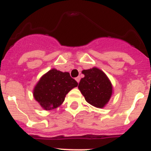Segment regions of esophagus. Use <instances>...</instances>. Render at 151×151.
Listing matches in <instances>:
<instances>
[{"mask_svg":"<svg viewBox=\"0 0 151 151\" xmlns=\"http://www.w3.org/2000/svg\"><path fill=\"white\" fill-rule=\"evenodd\" d=\"M76 82L77 83H79V81H80V76H78V77H76Z\"/></svg>","mask_w":151,"mask_h":151,"instance_id":"esophagus-1","label":"esophagus"}]
</instances>
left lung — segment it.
Here are the masks:
<instances>
[{
    "label": "left lung",
    "instance_id": "obj_1",
    "mask_svg": "<svg viewBox=\"0 0 151 151\" xmlns=\"http://www.w3.org/2000/svg\"><path fill=\"white\" fill-rule=\"evenodd\" d=\"M85 77L81 78L78 88L87 103L98 108H103L112 95V85L109 78L99 68L83 70Z\"/></svg>",
    "mask_w": 151,
    "mask_h": 151
}]
</instances>
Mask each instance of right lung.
Here are the masks:
<instances>
[{"label": "right lung", "mask_w": 151, "mask_h": 151, "mask_svg": "<svg viewBox=\"0 0 151 151\" xmlns=\"http://www.w3.org/2000/svg\"><path fill=\"white\" fill-rule=\"evenodd\" d=\"M78 83L68 73H62L53 68L41 78L34 89V97L46 110L61 105L67 93Z\"/></svg>", "instance_id": "1"}]
</instances>
